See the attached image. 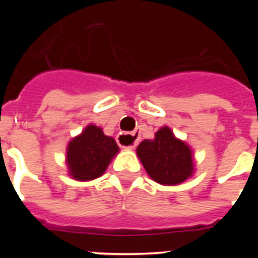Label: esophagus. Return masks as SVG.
Instances as JSON below:
<instances>
[{
	"instance_id": "34e87169",
	"label": "esophagus",
	"mask_w": 258,
	"mask_h": 258,
	"mask_svg": "<svg viewBox=\"0 0 258 258\" xmlns=\"http://www.w3.org/2000/svg\"><path fill=\"white\" fill-rule=\"evenodd\" d=\"M138 138H140V134L138 132H133V133H120L117 136V142L118 145L122 146V147H127V149H134L138 142ZM126 142H131V145L125 146L124 143Z\"/></svg>"
}]
</instances>
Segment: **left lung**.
I'll list each match as a JSON object with an SVG mask.
<instances>
[{
  "label": "left lung",
  "instance_id": "obj_1",
  "mask_svg": "<svg viewBox=\"0 0 258 258\" xmlns=\"http://www.w3.org/2000/svg\"><path fill=\"white\" fill-rule=\"evenodd\" d=\"M146 172L161 184H178L192 174V155L187 145L177 140L168 126L154 140H145L137 149Z\"/></svg>",
  "mask_w": 258,
  "mask_h": 258
}]
</instances>
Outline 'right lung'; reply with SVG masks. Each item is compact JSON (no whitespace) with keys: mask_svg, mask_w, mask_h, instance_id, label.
I'll return each instance as SVG.
<instances>
[{"mask_svg":"<svg viewBox=\"0 0 258 258\" xmlns=\"http://www.w3.org/2000/svg\"><path fill=\"white\" fill-rule=\"evenodd\" d=\"M117 151L118 146L113 138L104 136L101 127L89 125L68 145L67 164L71 175L79 181L101 177Z\"/></svg>","mask_w":258,"mask_h":258,"instance_id":"right-lung-1","label":"right lung"}]
</instances>
